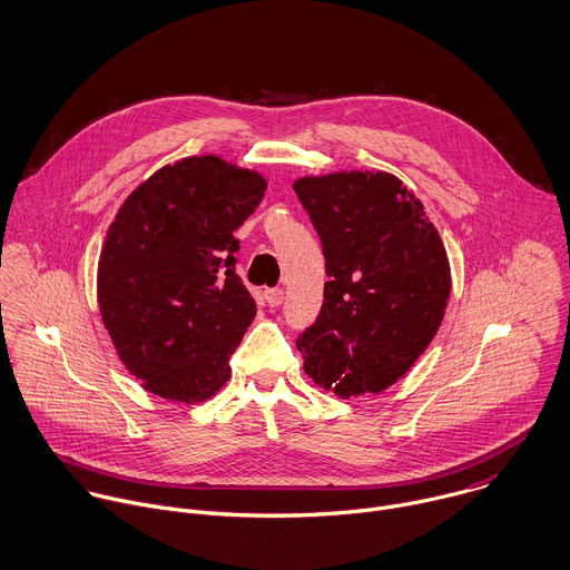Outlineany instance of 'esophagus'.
Segmentation results:
<instances>
[{
  "label": "esophagus",
  "mask_w": 570,
  "mask_h": 570,
  "mask_svg": "<svg viewBox=\"0 0 570 570\" xmlns=\"http://www.w3.org/2000/svg\"><path fill=\"white\" fill-rule=\"evenodd\" d=\"M283 296L285 292L281 287H272V289H265V301L269 307H278L283 303Z\"/></svg>",
  "instance_id": "obj_1"
}]
</instances>
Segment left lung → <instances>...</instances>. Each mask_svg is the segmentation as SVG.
<instances>
[{"label": "left lung", "instance_id": "obj_1", "mask_svg": "<svg viewBox=\"0 0 570 570\" xmlns=\"http://www.w3.org/2000/svg\"><path fill=\"white\" fill-rule=\"evenodd\" d=\"M325 256L323 307L298 338L305 372L338 396L381 392L434 338L450 265L423 205L385 171L294 183Z\"/></svg>", "mask_w": 570, "mask_h": 570}]
</instances>
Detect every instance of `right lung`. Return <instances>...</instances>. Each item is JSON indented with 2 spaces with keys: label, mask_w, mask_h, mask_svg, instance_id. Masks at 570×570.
<instances>
[{
  "label": "right lung",
  "mask_w": 570,
  "mask_h": 570,
  "mask_svg": "<svg viewBox=\"0 0 570 570\" xmlns=\"http://www.w3.org/2000/svg\"><path fill=\"white\" fill-rule=\"evenodd\" d=\"M265 189L256 171L194 156L156 171L120 207L98 263V303L145 390L200 403L229 379V356L256 316L234 232Z\"/></svg>",
  "instance_id": "right-lung-1"
}]
</instances>
